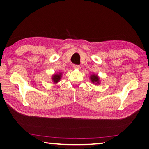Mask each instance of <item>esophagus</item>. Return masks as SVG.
Here are the masks:
<instances>
[{
  "mask_svg": "<svg viewBox=\"0 0 149 149\" xmlns=\"http://www.w3.org/2000/svg\"><path fill=\"white\" fill-rule=\"evenodd\" d=\"M73 68H74V69H79L80 68V66H79V65L74 64L73 65Z\"/></svg>",
  "mask_w": 149,
  "mask_h": 149,
  "instance_id": "esophagus-1",
  "label": "esophagus"
}]
</instances>
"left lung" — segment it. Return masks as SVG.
I'll list each match as a JSON object with an SVG mask.
<instances>
[{
	"label": "left lung",
	"mask_w": 149,
	"mask_h": 149,
	"mask_svg": "<svg viewBox=\"0 0 149 149\" xmlns=\"http://www.w3.org/2000/svg\"><path fill=\"white\" fill-rule=\"evenodd\" d=\"M90 80L93 83H95V85L100 84V78L96 74H92L90 76Z\"/></svg>",
	"instance_id": "obj_1"
}]
</instances>
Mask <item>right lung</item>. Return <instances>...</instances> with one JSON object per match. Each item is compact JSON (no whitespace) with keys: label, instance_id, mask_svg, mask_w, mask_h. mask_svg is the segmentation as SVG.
<instances>
[{"label":"right lung","instance_id":"obj_1","mask_svg":"<svg viewBox=\"0 0 149 149\" xmlns=\"http://www.w3.org/2000/svg\"><path fill=\"white\" fill-rule=\"evenodd\" d=\"M61 77H62V72H59L53 75L52 79L54 83H57L60 81V80L61 79Z\"/></svg>","mask_w":149,"mask_h":149}]
</instances>
